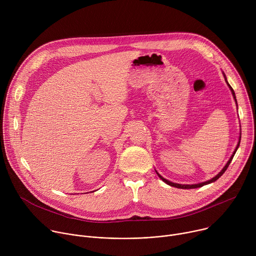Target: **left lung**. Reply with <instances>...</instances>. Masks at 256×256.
I'll return each mask as SVG.
<instances>
[{"label":"left lung","mask_w":256,"mask_h":256,"mask_svg":"<svg viewBox=\"0 0 256 256\" xmlns=\"http://www.w3.org/2000/svg\"><path fill=\"white\" fill-rule=\"evenodd\" d=\"M222 74H223V76H224V79H225V82L227 83V86L229 87V89H230V91H231V94H232V96H233V98H234V101H235V104H236V109H237V112H238V104H237V99H236V95H235V92H234V90H233V88L231 87V85L229 84V82H228V80H227V77H226V75H225V72L222 70ZM239 136H238V142H237V144H236V147H235V149H234V151H233V153H232V155L230 156V158H229V160L227 161V163L223 166V168L220 170V172H218L214 177H212V178H210V179H208V180H206V181H202V182H198V184H178V182H173V181H171V180H169V179H167V178H165V177H163L157 170H156V173L158 174V176L160 177V179H162L166 184H168V186H173V188H182V190H190V188H202V186H206V184H212V182H214L216 180H218V178H220L224 173H225V171L227 170V168L229 167V165H230V163H231V161H232V159H233V157H234V155H235V153H236V151L238 150V148H239V146H240V140H241V126L239 124Z\"/></svg>","instance_id":"obj_1"}]
</instances>
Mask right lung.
<instances>
[{"mask_svg":"<svg viewBox=\"0 0 256 256\" xmlns=\"http://www.w3.org/2000/svg\"><path fill=\"white\" fill-rule=\"evenodd\" d=\"M96 190H93V192H96ZM84 194H88V192H84Z\"/></svg>","mask_w":256,"mask_h":256,"instance_id":"add662e5","label":"right lung"}]
</instances>
